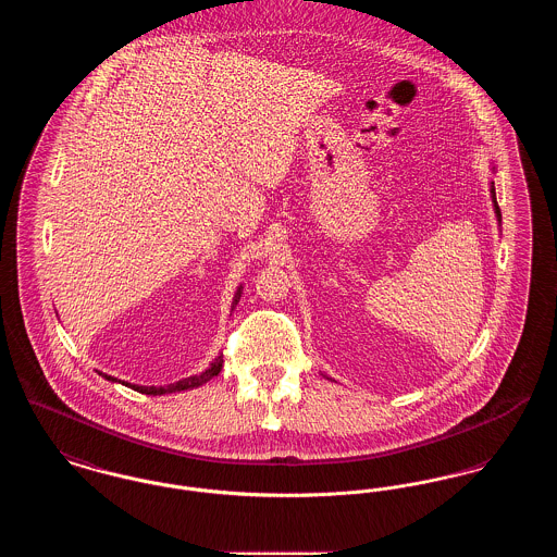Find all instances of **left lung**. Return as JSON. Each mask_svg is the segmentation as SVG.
I'll list each match as a JSON object with an SVG mask.
<instances>
[{
  "label": "left lung",
  "mask_w": 557,
  "mask_h": 557,
  "mask_svg": "<svg viewBox=\"0 0 557 557\" xmlns=\"http://www.w3.org/2000/svg\"><path fill=\"white\" fill-rule=\"evenodd\" d=\"M491 171L495 173V164H491ZM491 200H493V211H495V216H497V221H499V225H502V211H499V205H497V194H495V182H491ZM327 377V375H325ZM327 380H332V377H327Z\"/></svg>",
  "instance_id": "8db88e82"
}]
</instances>
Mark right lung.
Listing matches in <instances>:
<instances>
[{
    "instance_id": "add662e5",
    "label": "right lung",
    "mask_w": 557,
    "mask_h": 557,
    "mask_svg": "<svg viewBox=\"0 0 557 557\" xmlns=\"http://www.w3.org/2000/svg\"><path fill=\"white\" fill-rule=\"evenodd\" d=\"M239 296H242V286H238V290L234 294V300H232V311L236 309V305L239 302ZM223 368V355L221 357H214L211 361V366L207 368L205 371H200V373H194V375H189V377H184V380H180V382H173V384H166V386H139V384H132V382H125V380H119V377H114V375H108V373H102V371H98L102 377H107L108 382H119V384H123V386H129L133 391H137V393H141V395H171V393H182V391H194V388H198V386H202V384H207L209 380H212L214 375H219V371Z\"/></svg>"
}]
</instances>
